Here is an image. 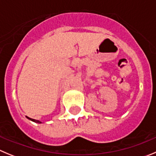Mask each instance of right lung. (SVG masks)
Instances as JSON below:
<instances>
[{"label":"right lung","mask_w":156,"mask_h":156,"mask_svg":"<svg viewBox=\"0 0 156 156\" xmlns=\"http://www.w3.org/2000/svg\"><path fill=\"white\" fill-rule=\"evenodd\" d=\"M27 119H30V120L33 121V122H37V123H41V122L40 121H38V120H35V119H30V118H29V117H27Z\"/></svg>","instance_id":"obj_1"}]
</instances>
